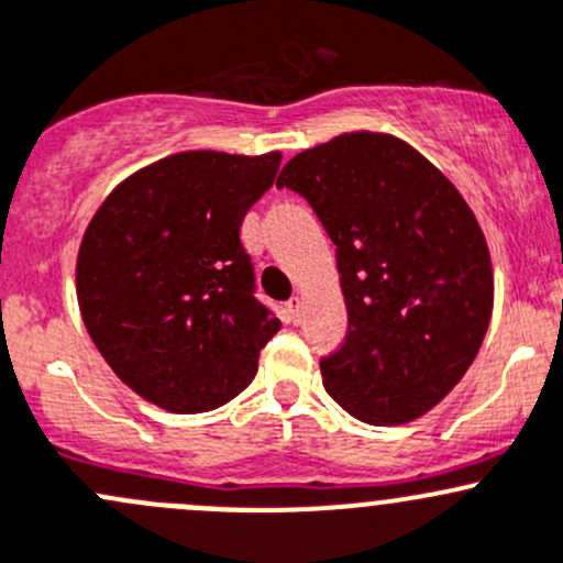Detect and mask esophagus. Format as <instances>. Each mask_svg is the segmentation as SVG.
I'll list each match as a JSON object with an SVG mask.
<instances>
[{
    "mask_svg": "<svg viewBox=\"0 0 563 563\" xmlns=\"http://www.w3.org/2000/svg\"><path fill=\"white\" fill-rule=\"evenodd\" d=\"M287 317L292 324H300V320H303V300L298 295L287 300Z\"/></svg>",
    "mask_w": 563,
    "mask_h": 563,
    "instance_id": "obj_1",
    "label": "esophagus"
}]
</instances>
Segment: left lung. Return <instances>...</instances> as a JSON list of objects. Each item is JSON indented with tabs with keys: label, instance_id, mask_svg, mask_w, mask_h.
Wrapping results in <instances>:
<instances>
[{
	"label": "left lung",
	"instance_id": "1",
	"mask_svg": "<svg viewBox=\"0 0 563 563\" xmlns=\"http://www.w3.org/2000/svg\"><path fill=\"white\" fill-rule=\"evenodd\" d=\"M276 187L303 195L330 241L346 339L322 385L371 426L431 411L477 357L494 265L477 217L439 167L387 132H344L295 154Z\"/></svg>",
	"mask_w": 563,
	"mask_h": 563
}]
</instances>
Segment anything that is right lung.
<instances>
[{
    "instance_id": "1",
    "label": "right lung",
    "mask_w": 563,
    "mask_h": 563,
    "mask_svg": "<svg viewBox=\"0 0 563 563\" xmlns=\"http://www.w3.org/2000/svg\"><path fill=\"white\" fill-rule=\"evenodd\" d=\"M282 154L181 152L141 167L86 228L75 292L91 341L130 390L197 415L235 398L282 322L254 298L241 243Z\"/></svg>"
}]
</instances>
